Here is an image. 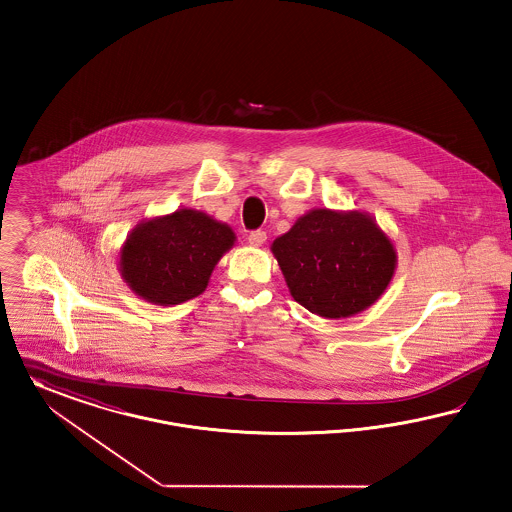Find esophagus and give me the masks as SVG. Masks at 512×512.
Returning a JSON list of instances; mask_svg holds the SVG:
<instances>
[{"mask_svg": "<svg viewBox=\"0 0 512 512\" xmlns=\"http://www.w3.org/2000/svg\"><path fill=\"white\" fill-rule=\"evenodd\" d=\"M266 239H268V235L262 229H256V231L248 233V243L252 244V246H262V244L266 243Z\"/></svg>", "mask_w": 512, "mask_h": 512, "instance_id": "1", "label": "esophagus"}]
</instances>
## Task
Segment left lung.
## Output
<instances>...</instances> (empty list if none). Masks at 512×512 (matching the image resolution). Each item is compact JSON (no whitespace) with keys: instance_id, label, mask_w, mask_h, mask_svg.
Here are the masks:
<instances>
[{"instance_id":"1","label":"left lung","mask_w":512,"mask_h":512,"mask_svg":"<svg viewBox=\"0 0 512 512\" xmlns=\"http://www.w3.org/2000/svg\"><path fill=\"white\" fill-rule=\"evenodd\" d=\"M298 304L322 318H349L387 289L397 254L372 217L312 210L271 246Z\"/></svg>"}]
</instances>
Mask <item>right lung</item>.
<instances>
[{"label":"right lung","instance_id":"right-lung-1","mask_svg":"<svg viewBox=\"0 0 512 512\" xmlns=\"http://www.w3.org/2000/svg\"><path fill=\"white\" fill-rule=\"evenodd\" d=\"M233 243L231 227L196 210H177L136 227L121 250V273L144 300L181 304L204 293Z\"/></svg>","mask_w":512,"mask_h":512}]
</instances>
